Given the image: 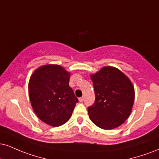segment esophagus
Instances as JSON below:
<instances>
[{
  "instance_id": "esophagus-1",
  "label": "esophagus",
  "mask_w": 159,
  "mask_h": 159,
  "mask_svg": "<svg viewBox=\"0 0 159 159\" xmlns=\"http://www.w3.org/2000/svg\"><path fill=\"white\" fill-rule=\"evenodd\" d=\"M84 99V97H81V98H79V99H78V100H79L80 102H83Z\"/></svg>"
}]
</instances>
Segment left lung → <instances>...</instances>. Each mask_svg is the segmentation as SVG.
<instances>
[{
  "label": "left lung",
  "mask_w": 159,
  "mask_h": 159,
  "mask_svg": "<svg viewBox=\"0 0 159 159\" xmlns=\"http://www.w3.org/2000/svg\"><path fill=\"white\" fill-rule=\"evenodd\" d=\"M95 101L88 107L89 118L97 127L112 129L130 116L135 100V89L129 78L114 66H104L90 75Z\"/></svg>",
  "instance_id": "8db88e82"
}]
</instances>
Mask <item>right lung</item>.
Listing matches in <instances>:
<instances>
[{"mask_svg":"<svg viewBox=\"0 0 159 159\" xmlns=\"http://www.w3.org/2000/svg\"><path fill=\"white\" fill-rule=\"evenodd\" d=\"M70 72L57 64L36 69L29 81V96L36 116L48 125L59 127L71 118L78 99L69 86Z\"/></svg>","mask_w":159,"mask_h":159,"instance_id":"right-lung-1","label":"right lung"}]
</instances>
